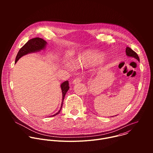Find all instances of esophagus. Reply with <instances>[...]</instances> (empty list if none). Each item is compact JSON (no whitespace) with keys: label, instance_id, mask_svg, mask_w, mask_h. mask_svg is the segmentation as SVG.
<instances>
[{"label":"esophagus","instance_id":"esophagus-1","mask_svg":"<svg viewBox=\"0 0 153 153\" xmlns=\"http://www.w3.org/2000/svg\"><path fill=\"white\" fill-rule=\"evenodd\" d=\"M82 82V78H79V77H77L75 79L73 80V84H78Z\"/></svg>","mask_w":153,"mask_h":153}]
</instances>
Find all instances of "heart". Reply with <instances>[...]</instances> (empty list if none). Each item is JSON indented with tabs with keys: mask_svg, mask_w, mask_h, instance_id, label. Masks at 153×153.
Listing matches in <instances>:
<instances>
[{
	"mask_svg": "<svg viewBox=\"0 0 153 153\" xmlns=\"http://www.w3.org/2000/svg\"><path fill=\"white\" fill-rule=\"evenodd\" d=\"M102 60V57L100 54L88 51L80 54L74 60V63L79 67H88L100 63Z\"/></svg>",
	"mask_w": 153,
	"mask_h": 153,
	"instance_id": "obj_1",
	"label": "heart"
}]
</instances>
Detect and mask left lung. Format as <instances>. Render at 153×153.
Returning a JSON list of instances; mask_svg holds the SVG:
<instances>
[{"label":"left lung","instance_id":"obj_1","mask_svg":"<svg viewBox=\"0 0 153 153\" xmlns=\"http://www.w3.org/2000/svg\"><path fill=\"white\" fill-rule=\"evenodd\" d=\"M126 54L129 57H132L135 59H136L138 61H139V57L137 55V54L132 49H131L129 47H126Z\"/></svg>","mask_w":153,"mask_h":153}]
</instances>
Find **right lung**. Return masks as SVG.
Wrapping results in <instances>:
<instances>
[{"instance_id": "add662e5", "label": "right lung", "mask_w": 153, "mask_h": 153, "mask_svg": "<svg viewBox=\"0 0 153 153\" xmlns=\"http://www.w3.org/2000/svg\"><path fill=\"white\" fill-rule=\"evenodd\" d=\"M46 44H47V42L42 38L36 37V38H33V39L29 40L25 43V44L19 50V51L16 56L15 62L16 63L21 57H22L24 55H26L28 53H33V52L39 51L41 50L44 49L46 46ZM60 86H61L62 93V102L61 108L57 113H56L55 114H54L51 116H55L57 115L61 111L65 94H66V93H67V91H68V90L70 88L68 81L66 80L65 82H63L61 84Z\"/></svg>"}]
</instances>
